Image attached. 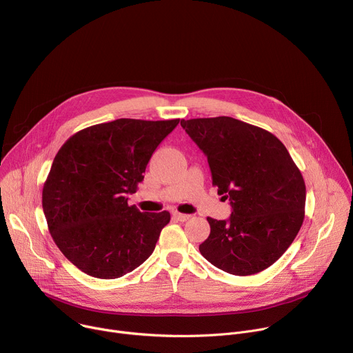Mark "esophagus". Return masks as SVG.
I'll use <instances>...</instances> for the list:
<instances>
[{
    "label": "esophagus",
    "instance_id": "esophagus-1",
    "mask_svg": "<svg viewBox=\"0 0 353 353\" xmlns=\"http://www.w3.org/2000/svg\"><path fill=\"white\" fill-rule=\"evenodd\" d=\"M173 216H174L177 221H180V222H185V221H188V219L191 218L190 215H187V214H180V212H174Z\"/></svg>",
    "mask_w": 353,
    "mask_h": 353
}]
</instances>
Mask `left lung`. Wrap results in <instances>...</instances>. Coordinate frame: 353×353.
I'll use <instances>...</instances> for the list:
<instances>
[{
    "instance_id": "8db88e82",
    "label": "left lung",
    "mask_w": 353,
    "mask_h": 353,
    "mask_svg": "<svg viewBox=\"0 0 353 353\" xmlns=\"http://www.w3.org/2000/svg\"><path fill=\"white\" fill-rule=\"evenodd\" d=\"M180 124L207 155L212 185L233 208L228 221L207 218L211 233L199 253L239 276L271 267L305 219L306 184L288 149L270 131L226 116Z\"/></svg>"
}]
</instances>
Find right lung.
<instances>
[{
    "mask_svg": "<svg viewBox=\"0 0 353 353\" xmlns=\"http://www.w3.org/2000/svg\"><path fill=\"white\" fill-rule=\"evenodd\" d=\"M179 121L119 119L83 128L60 148L41 204L54 243L82 272L120 278L154 253L170 214L141 212L125 195Z\"/></svg>",
    "mask_w": 353,
    "mask_h": 353,
    "instance_id": "add662e5",
    "label": "right lung"
}]
</instances>
